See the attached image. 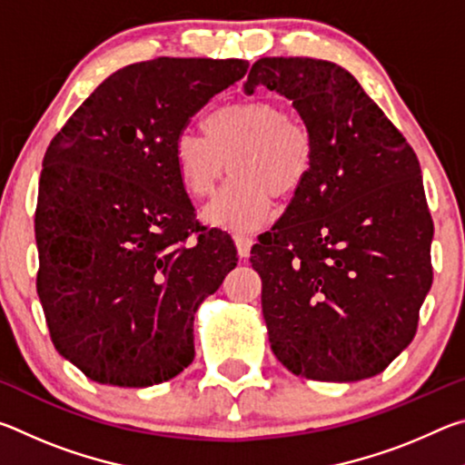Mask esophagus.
<instances>
[{"label": "esophagus", "mask_w": 465, "mask_h": 465, "mask_svg": "<svg viewBox=\"0 0 465 465\" xmlns=\"http://www.w3.org/2000/svg\"><path fill=\"white\" fill-rule=\"evenodd\" d=\"M233 240H235V248H238V254L242 258H246L250 254L252 243H254V240H252L250 235H243V233H235Z\"/></svg>", "instance_id": "esophagus-1"}]
</instances>
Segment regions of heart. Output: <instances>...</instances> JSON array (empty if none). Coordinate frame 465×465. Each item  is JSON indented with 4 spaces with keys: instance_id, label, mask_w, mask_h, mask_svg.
I'll list each match as a JSON object with an SVG mask.
<instances>
[{
    "instance_id": "b5f03b06",
    "label": "heart",
    "mask_w": 465,
    "mask_h": 465,
    "mask_svg": "<svg viewBox=\"0 0 465 465\" xmlns=\"http://www.w3.org/2000/svg\"><path fill=\"white\" fill-rule=\"evenodd\" d=\"M204 135L183 131L172 145L180 184L188 194L207 196L225 174L232 178L203 211L204 222L250 232L269 222L272 196L289 199L305 184L316 147L303 124L289 121L277 102L246 98L211 110Z\"/></svg>"
}]
</instances>
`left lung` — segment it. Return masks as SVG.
I'll use <instances>...</instances> for the list:
<instances>
[{
  "instance_id": "obj_1",
  "label": "left lung",
  "mask_w": 465,
  "mask_h": 465,
  "mask_svg": "<svg viewBox=\"0 0 465 465\" xmlns=\"http://www.w3.org/2000/svg\"><path fill=\"white\" fill-rule=\"evenodd\" d=\"M258 85L293 102L316 147L310 178L250 252L271 349L305 380H367L412 342L432 282L420 163L336 63L258 59L243 90Z\"/></svg>"
}]
</instances>
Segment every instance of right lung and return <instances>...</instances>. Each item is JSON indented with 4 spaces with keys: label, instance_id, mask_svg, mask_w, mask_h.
Returning <instances> with one entry per match:
<instances>
[{
    "label": "right lung",
    "instance_id": "right-lung-1",
    "mask_svg": "<svg viewBox=\"0 0 465 465\" xmlns=\"http://www.w3.org/2000/svg\"><path fill=\"white\" fill-rule=\"evenodd\" d=\"M248 72L242 59L157 57L108 75L46 147L35 217L51 341L92 381L149 388L194 359V313L238 264L196 222L172 145Z\"/></svg>",
    "mask_w": 465,
    "mask_h": 465
}]
</instances>
